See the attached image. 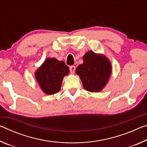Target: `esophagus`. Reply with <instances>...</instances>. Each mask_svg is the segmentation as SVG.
Returning <instances> with one entry per match:
<instances>
[{
  "instance_id": "1",
  "label": "esophagus",
  "mask_w": 147,
  "mask_h": 147,
  "mask_svg": "<svg viewBox=\"0 0 147 147\" xmlns=\"http://www.w3.org/2000/svg\"><path fill=\"white\" fill-rule=\"evenodd\" d=\"M70 72H71V74H73L74 73V72H75V70H76V67L74 66V65H72V66L70 67Z\"/></svg>"
}]
</instances>
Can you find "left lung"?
<instances>
[{"label":"left lung","mask_w":147,"mask_h":147,"mask_svg":"<svg viewBox=\"0 0 147 147\" xmlns=\"http://www.w3.org/2000/svg\"><path fill=\"white\" fill-rule=\"evenodd\" d=\"M84 63L76 69L82 82L84 88L91 92L103 90L111 74V65L105 57L93 52L86 53L83 57Z\"/></svg>","instance_id":"left-lung-1"}]
</instances>
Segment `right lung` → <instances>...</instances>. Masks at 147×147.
Wrapping results in <instances>:
<instances>
[{
	"instance_id": "obj_1",
	"label": "right lung",
	"mask_w": 147,
	"mask_h": 147,
	"mask_svg": "<svg viewBox=\"0 0 147 147\" xmlns=\"http://www.w3.org/2000/svg\"><path fill=\"white\" fill-rule=\"evenodd\" d=\"M69 73V69L64 61L55 58H48L36 72V80L42 90L48 95L59 92L64 76Z\"/></svg>"
}]
</instances>
